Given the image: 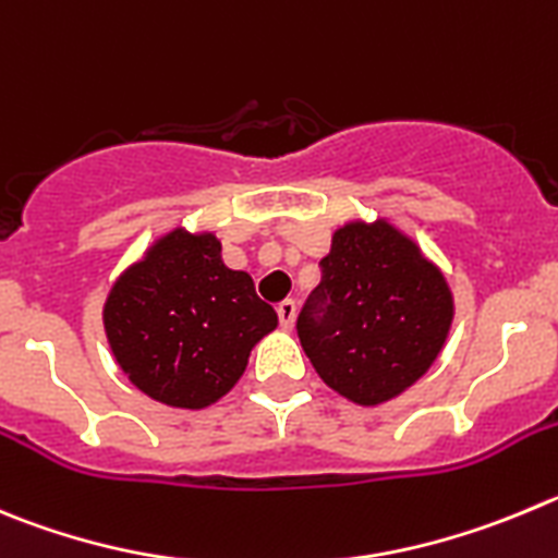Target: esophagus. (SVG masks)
Returning a JSON list of instances; mask_svg holds the SVG:
<instances>
[{
	"label": "esophagus",
	"instance_id": "obj_1",
	"mask_svg": "<svg viewBox=\"0 0 558 558\" xmlns=\"http://www.w3.org/2000/svg\"><path fill=\"white\" fill-rule=\"evenodd\" d=\"M294 316H296V303L294 300H283V303L278 305L280 327H283V330H291V327H294Z\"/></svg>",
	"mask_w": 558,
	"mask_h": 558
}]
</instances>
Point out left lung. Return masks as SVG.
Listing matches in <instances>:
<instances>
[{
  "label": "left lung",
  "instance_id": "left-lung-1",
  "mask_svg": "<svg viewBox=\"0 0 558 558\" xmlns=\"http://www.w3.org/2000/svg\"><path fill=\"white\" fill-rule=\"evenodd\" d=\"M296 316L316 374L355 404L399 397L435 363L454 300L446 278L385 220L338 228Z\"/></svg>",
  "mask_w": 558,
  "mask_h": 558
}]
</instances>
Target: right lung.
Masks as SVG:
<instances>
[{"mask_svg":"<svg viewBox=\"0 0 558 558\" xmlns=\"http://www.w3.org/2000/svg\"><path fill=\"white\" fill-rule=\"evenodd\" d=\"M104 327L114 361L143 393L201 410L236 385L278 314L247 272L222 264L215 233L173 231L118 278Z\"/></svg>","mask_w":558,"mask_h":558,"instance_id":"obj_1","label":"right lung"}]
</instances>
